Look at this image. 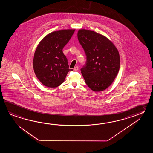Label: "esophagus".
I'll list each match as a JSON object with an SVG mask.
<instances>
[{"mask_svg":"<svg viewBox=\"0 0 153 153\" xmlns=\"http://www.w3.org/2000/svg\"><path fill=\"white\" fill-rule=\"evenodd\" d=\"M78 69H79V67L78 66H76V67L74 68V70L75 71H78Z\"/></svg>","mask_w":153,"mask_h":153,"instance_id":"obj_1","label":"esophagus"}]
</instances>
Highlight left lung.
Listing matches in <instances>:
<instances>
[{"label":"left lung","instance_id":"1","mask_svg":"<svg viewBox=\"0 0 153 153\" xmlns=\"http://www.w3.org/2000/svg\"><path fill=\"white\" fill-rule=\"evenodd\" d=\"M79 42L87 56L81 69L86 85L92 90H105L114 81L120 68V55L116 46L106 36L85 29L78 32Z\"/></svg>","mask_w":153,"mask_h":153}]
</instances>
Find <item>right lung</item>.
I'll use <instances>...</instances> for the list:
<instances>
[{"label": "right lung", "mask_w": 153, "mask_h": 153, "mask_svg": "<svg viewBox=\"0 0 153 153\" xmlns=\"http://www.w3.org/2000/svg\"><path fill=\"white\" fill-rule=\"evenodd\" d=\"M75 29H62L50 33L39 42L34 52L33 66L36 77L48 88L62 84L69 68L63 48L71 38Z\"/></svg>", "instance_id": "obj_1"}]
</instances>
